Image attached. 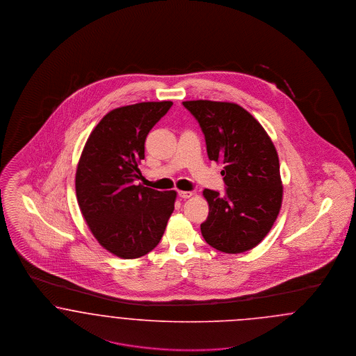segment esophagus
I'll return each instance as SVG.
<instances>
[{
    "instance_id": "1",
    "label": "esophagus",
    "mask_w": 356,
    "mask_h": 356,
    "mask_svg": "<svg viewBox=\"0 0 356 356\" xmlns=\"http://www.w3.org/2000/svg\"><path fill=\"white\" fill-rule=\"evenodd\" d=\"M178 195H179V198H184V200H186V198H190L191 195H193V193L191 191H178Z\"/></svg>"
}]
</instances>
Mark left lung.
<instances>
[{"instance_id": "1", "label": "left lung", "mask_w": 356, "mask_h": 356, "mask_svg": "<svg viewBox=\"0 0 356 356\" xmlns=\"http://www.w3.org/2000/svg\"><path fill=\"white\" fill-rule=\"evenodd\" d=\"M200 124L210 161L222 162L225 193L204 188L209 217L204 241L219 251L239 254L255 248L271 230L282 204L277 150L261 124L239 105L182 102Z\"/></svg>"}]
</instances>
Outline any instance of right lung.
<instances>
[{"label": "right lung", "instance_id": "obj_1", "mask_svg": "<svg viewBox=\"0 0 356 356\" xmlns=\"http://www.w3.org/2000/svg\"><path fill=\"white\" fill-rule=\"evenodd\" d=\"M171 106L162 101L111 110L92 131L78 163L82 216L99 245L124 259L150 252L174 210L175 191L134 185L146 137Z\"/></svg>", "mask_w": 356, "mask_h": 356}]
</instances>
